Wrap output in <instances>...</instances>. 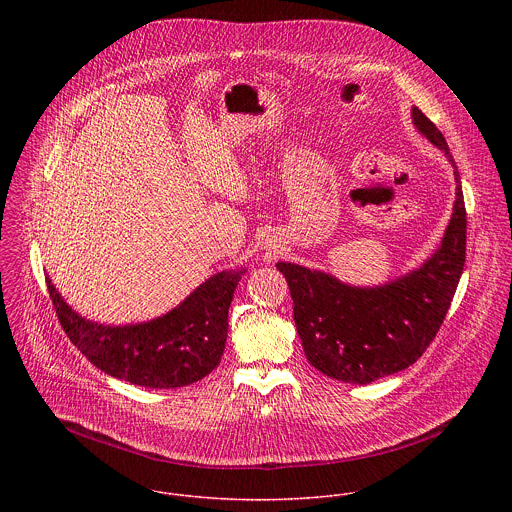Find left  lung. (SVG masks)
Here are the masks:
<instances>
[{"label": "left lung", "instance_id": "obj_1", "mask_svg": "<svg viewBox=\"0 0 512 512\" xmlns=\"http://www.w3.org/2000/svg\"><path fill=\"white\" fill-rule=\"evenodd\" d=\"M412 120L455 169L453 215L438 250L420 268L374 288L349 286L292 262L276 264L290 286L307 361L335 380L370 384L414 365L434 341L463 272L467 215L455 161L436 124L416 106Z\"/></svg>", "mask_w": 512, "mask_h": 512}]
</instances>
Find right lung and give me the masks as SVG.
I'll use <instances>...</instances> for the list:
<instances>
[{"label": "right lung", "mask_w": 512, "mask_h": 512, "mask_svg": "<svg viewBox=\"0 0 512 512\" xmlns=\"http://www.w3.org/2000/svg\"><path fill=\"white\" fill-rule=\"evenodd\" d=\"M244 270L205 280L169 313L136 325H102L80 317L47 278L61 327L74 347L106 374L146 386L179 388L213 372L220 363L228 307Z\"/></svg>", "instance_id": "obj_1"}]
</instances>
